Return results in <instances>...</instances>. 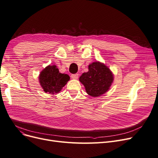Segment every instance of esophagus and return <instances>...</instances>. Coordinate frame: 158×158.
Wrapping results in <instances>:
<instances>
[{
  "instance_id": "esophagus-1",
  "label": "esophagus",
  "mask_w": 158,
  "mask_h": 158,
  "mask_svg": "<svg viewBox=\"0 0 158 158\" xmlns=\"http://www.w3.org/2000/svg\"><path fill=\"white\" fill-rule=\"evenodd\" d=\"M71 77L73 79H77L79 77V74L78 73H75V74H72L71 75Z\"/></svg>"
}]
</instances>
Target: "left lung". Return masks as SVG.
<instances>
[{"label": "left lung", "mask_w": 158, "mask_h": 158, "mask_svg": "<svg viewBox=\"0 0 158 158\" xmlns=\"http://www.w3.org/2000/svg\"><path fill=\"white\" fill-rule=\"evenodd\" d=\"M113 74L109 68L99 62L88 66V72L82 74L79 81L88 95L98 97L105 94L113 82Z\"/></svg>", "instance_id": "1"}]
</instances>
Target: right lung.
Returning <instances> with one entry per match:
<instances>
[{
	"label": "right lung",
	"mask_w": 158,
	"mask_h": 158,
	"mask_svg": "<svg viewBox=\"0 0 158 158\" xmlns=\"http://www.w3.org/2000/svg\"><path fill=\"white\" fill-rule=\"evenodd\" d=\"M69 80V75L60 73L56 65L47 66L39 75V82L44 91L52 94L59 93Z\"/></svg>",
	"instance_id": "right-lung-1"
}]
</instances>
